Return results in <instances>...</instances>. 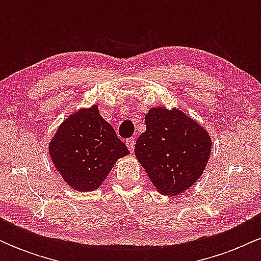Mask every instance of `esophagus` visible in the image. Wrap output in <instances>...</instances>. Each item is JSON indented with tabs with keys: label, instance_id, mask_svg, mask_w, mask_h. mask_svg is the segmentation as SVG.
<instances>
[{
	"label": "esophagus",
	"instance_id": "1",
	"mask_svg": "<svg viewBox=\"0 0 261 261\" xmlns=\"http://www.w3.org/2000/svg\"><path fill=\"white\" fill-rule=\"evenodd\" d=\"M135 137H131V139H127L126 140V146H127V148L130 149V152L131 153H133L134 152V149H135Z\"/></svg>",
	"mask_w": 261,
	"mask_h": 261
}]
</instances>
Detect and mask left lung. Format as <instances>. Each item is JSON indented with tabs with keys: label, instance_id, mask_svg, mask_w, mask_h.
Returning <instances> with one entry per match:
<instances>
[{
	"label": "left lung",
	"instance_id": "1",
	"mask_svg": "<svg viewBox=\"0 0 261 261\" xmlns=\"http://www.w3.org/2000/svg\"><path fill=\"white\" fill-rule=\"evenodd\" d=\"M135 155L162 195L176 196L193 187L210 160L212 140L205 127L178 108H151Z\"/></svg>",
	"mask_w": 261,
	"mask_h": 261
}]
</instances>
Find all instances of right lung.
Listing matches in <instances>:
<instances>
[{
  "mask_svg": "<svg viewBox=\"0 0 261 261\" xmlns=\"http://www.w3.org/2000/svg\"><path fill=\"white\" fill-rule=\"evenodd\" d=\"M49 154L67 185L85 193L99 188L116 161L130 152L95 104L81 108L60 124Z\"/></svg>",
  "mask_w": 261,
  "mask_h": 261,
  "instance_id": "obj_1",
  "label": "right lung"
}]
</instances>
